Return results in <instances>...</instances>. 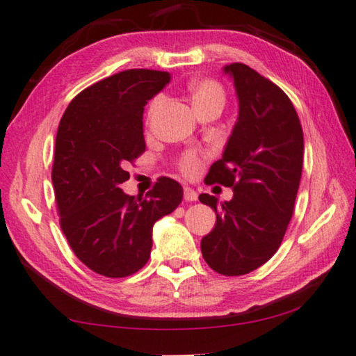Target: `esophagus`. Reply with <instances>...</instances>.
Segmentation results:
<instances>
[{"mask_svg": "<svg viewBox=\"0 0 356 356\" xmlns=\"http://www.w3.org/2000/svg\"><path fill=\"white\" fill-rule=\"evenodd\" d=\"M184 197H185V200H188V202H194V200H197V193L194 191L193 188L185 186V188H184Z\"/></svg>", "mask_w": 356, "mask_h": 356, "instance_id": "1", "label": "esophagus"}]
</instances>
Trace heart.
<instances>
[{
    "instance_id": "1",
    "label": "heart",
    "mask_w": 356,
    "mask_h": 356,
    "mask_svg": "<svg viewBox=\"0 0 356 356\" xmlns=\"http://www.w3.org/2000/svg\"><path fill=\"white\" fill-rule=\"evenodd\" d=\"M188 95H190V100L193 103V108L196 109V113H202V111L210 109V108H218L222 109L225 103V90L213 79H194L188 83ZM166 97L163 94L156 95L152 102L149 103L148 108V118H154L162 108L165 106ZM179 168L185 176H194L200 168V157L197 152L188 151L180 157Z\"/></svg>"
}]
</instances>
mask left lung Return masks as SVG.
<instances>
[{"mask_svg":"<svg viewBox=\"0 0 356 356\" xmlns=\"http://www.w3.org/2000/svg\"><path fill=\"white\" fill-rule=\"evenodd\" d=\"M239 100V115L222 159L205 182L229 186V202L200 194L216 211V225L200 242L202 256L214 271L241 276L273 256L293 216L302 172L304 136L287 94L242 63L224 67Z\"/></svg>","mask_w":356,"mask_h":356,"instance_id":"obj_1","label":"left lung"}]
</instances>
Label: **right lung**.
<instances>
[{
	"label": "right lung",
	"mask_w": 356,
	"mask_h": 356,
	"mask_svg": "<svg viewBox=\"0 0 356 356\" xmlns=\"http://www.w3.org/2000/svg\"><path fill=\"white\" fill-rule=\"evenodd\" d=\"M171 80L168 72L128 69L94 83L63 114L52 166L60 227L75 256L106 277L134 275L149 259L152 227L184 197L160 177L152 190L124 194L128 162L143 154L145 104Z\"/></svg>",
	"instance_id": "1"
}]
</instances>
